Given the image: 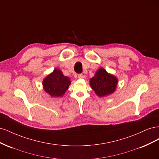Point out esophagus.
<instances>
[{
  "mask_svg": "<svg viewBox=\"0 0 159 159\" xmlns=\"http://www.w3.org/2000/svg\"><path fill=\"white\" fill-rule=\"evenodd\" d=\"M78 78L79 79H82V78H83V74H78Z\"/></svg>",
  "mask_w": 159,
  "mask_h": 159,
  "instance_id": "obj_1",
  "label": "esophagus"
}]
</instances>
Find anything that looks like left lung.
Here are the masks:
<instances>
[{"label":"left lung","instance_id":"8db88e82","mask_svg":"<svg viewBox=\"0 0 159 159\" xmlns=\"http://www.w3.org/2000/svg\"><path fill=\"white\" fill-rule=\"evenodd\" d=\"M117 79L111 74H107L103 68L96 71L95 75L90 79V85L99 97L111 94L117 87Z\"/></svg>","mask_w":159,"mask_h":159}]
</instances>
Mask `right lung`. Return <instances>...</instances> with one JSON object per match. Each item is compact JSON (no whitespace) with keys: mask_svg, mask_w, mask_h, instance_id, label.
Masks as SVG:
<instances>
[{"mask_svg":"<svg viewBox=\"0 0 159 159\" xmlns=\"http://www.w3.org/2000/svg\"><path fill=\"white\" fill-rule=\"evenodd\" d=\"M70 83L69 78L64 76L60 70L55 69L43 81V86L46 92L52 97L58 98L68 90Z\"/></svg>","mask_w":159,"mask_h":159,"instance_id":"1","label":"right lung"}]
</instances>
